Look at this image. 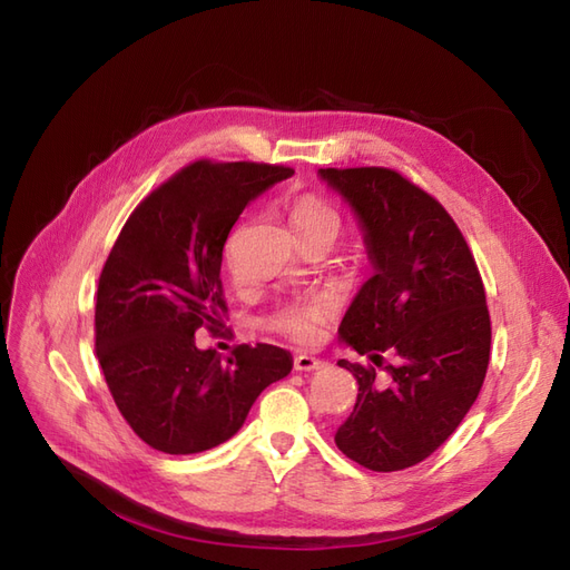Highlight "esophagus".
Returning a JSON list of instances; mask_svg holds the SVG:
<instances>
[{
  "mask_svg": "<svg viewBox=\"0 0 570 570\" xmlns=\"http://www.w3.org/2000/svg\"><path fill=\"white\" fill-rule=\"evenodd\" d=\"M321 366H323V361L316 356H308V354L295 356V371H316Z\"/></svg>",
  "mask_w": 570,
  "mask_h": 570,
  "instance_id": "34e87169",
  "label": "esophagus"
}]
</instances>
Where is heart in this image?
Segmentation results:
<instances>
[{
    "instance_id": "b5f03b06",
    "label": "heart",
    "mask_w": 570,
    "mask_h": 570,
    "mask_svg": "<svg viewBox=\"0 0 570 570\" xmlns=\"http://www.w3.org/2000/svg\"><path fill=\"white\" fill-rule=\"evenodd\" d=\"M289 220L295 226L299 239L306 237H327L331 243L342 233V216L331 202H325L316 195H302L289 206ZM223 262L230 273L233 281H239V264H237V247L235 239L226 245V254ZM335 304L327 297H314L306 302L289 304L281 312H275L268 318V327L275 333H281L289 340L297 342H316L321 337L323 325L333 316Z\"/></svg>"
}]
</instances>
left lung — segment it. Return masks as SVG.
<instances>
[{"mask_svg":"<svg viewBox=\"0 0 570 570\" xmlns=\"http://www.w3.org/2000/svg\"><path fill=\"white\" fill-rule=\"evenodd\" d=\"M321 178L354 206L375 268L340 325L342 342L366 361H337L358 394L335 444L368 471H404L478 400L492 342L485 285L454 218L400 170L321 168Z\"/></svg>","mask_w":570,"mask_h":570,"instance_id":"8db88e82","label":"left lung"}]
</instances>
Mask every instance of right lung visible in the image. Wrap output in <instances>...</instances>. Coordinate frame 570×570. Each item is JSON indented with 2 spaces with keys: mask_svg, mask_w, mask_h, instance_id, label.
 Returning <instances> with one entry per match:
<instances>
[{
  "mask_svg": "<svg viewBox=\"0 0 570 570\" xmlns=\"http://www.w3.org/2000/svg\"><path fill=\"white\" fill-rule=\"evenodd\" d=\"M295 170L202 159L149 193L128 216L99 273L95 350L120 416L151 450L197 454L230 440L252 404L292 371L273 344L197 350L218 333L223 247L245 206Z\"/></svg>",
  "mask_w": 570,
  "mask_h": 570,
  "instance_id": "add662e5",
  "label": "right lung"
}]
</instances>
